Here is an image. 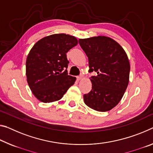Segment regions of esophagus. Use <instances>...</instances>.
<instances>
[{
	"label": "esophagus",
	"mask_w": 153,
	"mask_h": 153,
	"mask_svg": "<svg viewBox=\"0 0 153 153\" xmlns=\"http://www.w3.org/2000/svg\"><path fill=\"white\" fill-rule=\"evenodd\" d=\"M82 79V76H77V80H81Z\"/></svg>",
	"instance_id": "esophagus-1"
}]
</instances>
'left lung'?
Returning a JSON list of instances; mask_svg holds the SVG:
<instances>
[{
	"label": "left lung",
	"instance_id": "obj_1",
	"mask_svg": "<svg viewBox=\"0 0 153 153\" xmlns=\"http://www.w3.org/2000/svg\"><path fill=\"white\" fill-rule=\"evenodd\" d=\"M88 59L92 90L84 94L87 106L99 111H109L120 102L129 80L130 64L124 49L111 38L98 36L79 39Z\"/></svg>",
	"mask_w": 153,
	"mask_h": 153
}]
</instances>
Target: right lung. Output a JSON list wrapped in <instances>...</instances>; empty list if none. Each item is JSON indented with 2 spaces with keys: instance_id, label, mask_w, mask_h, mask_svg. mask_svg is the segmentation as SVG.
Segmentation results:
<instances>
[{
  "instance_id": "obj_1",
  "label": "right lung",
  "mask_w": 153,
  "mask_h": 153,
  "mask_svg": "<svg viewBox=\"0 0 153 153\" xmlns=\"http://www.w3.org/2000/svg\"><path fill=\"white\" fill-rule=\"evenodd\" d=\"M77 44L66 34L42 38L33 45L26 62V75L31 91L43 103L59 101L74 85L76 78L69 76L66 53Z\"/></svg>"
}]
</instances>
